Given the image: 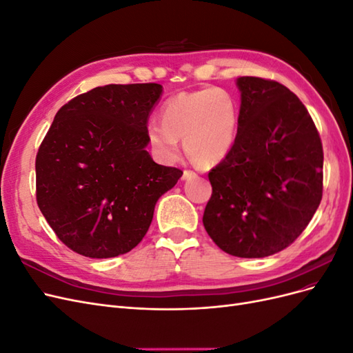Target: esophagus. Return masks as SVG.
Masks as SVG:
<instances>
[{
  "label": "esophagus",
  "instance_id": "1",
  "mask_svg": "<svg viewBox=\"0 0 353 353\" xmlns=\"http://www.w3.org/2000/svg\"><path fill=\"white\" fill-rule=\"evenodd\" d=\"M197 176V174L196 172H193V170H190V169H185L184 170V174H183V179L184 181H187V179H193V178H196Z\"/></svg>",
  "mask_w": 353,
  "mask_h": 353
}]
</instances>
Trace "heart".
<instances>
[{
    "label": "heart",
    "mask_w": 353,
    "mask_h": 353,
    "mask_svg": "<svg viewBox=\"0 0 353 353\" xmlns=\"http://www.w3.org/2000/svg\"><path fill=\"white\" fill-rule=\"evenodd\" d=\"M239 126L237 105L221 88L181 92L162 109V123L147 125V138L162 160L179 153V138L185 152L200 165H215L225 159L234 145Z\"/></svg>",
    "instance_id": "obj_1"
}]
</instances>
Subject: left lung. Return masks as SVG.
I'll use <instances>...</instances> for the list:
<instances>
[{
  "instance_id": "1",
  "label": "left lung",
  "mask_w": 353,
  "mask_h": 353,
  "mask_svg": "<svg viewBox=\"0 0 353 353\" xmlns=\"http://www.w3.org/2000/svg\"><path fill=\"white\" fill-rule=\"evenodd\" d=\"M234 145L209 172L203 213L210 239L239 258H265L290 245L323 199V144L311 114L284 85L237 79Z\"/></svg>"
}]
</instances>
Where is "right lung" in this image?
Instances as JSON below:
<instances>
[{
	"mask_svg": "<svg viewBox=\"0 0 353 353\" xmlns=\"http://www.w3.org/2000/svg\"><path fill=\"white\" fill-rule=\"evenodd\" d=\"M159 83L104 85L57 112L37 154V203L56 236L87 258L132 250L183 176L145 147Z\"/></svg>",
	"mask_w": 353,
	"mask_h": 353,
	"instance_id": "1",
	"label": "right lung"
}]
</instances>
